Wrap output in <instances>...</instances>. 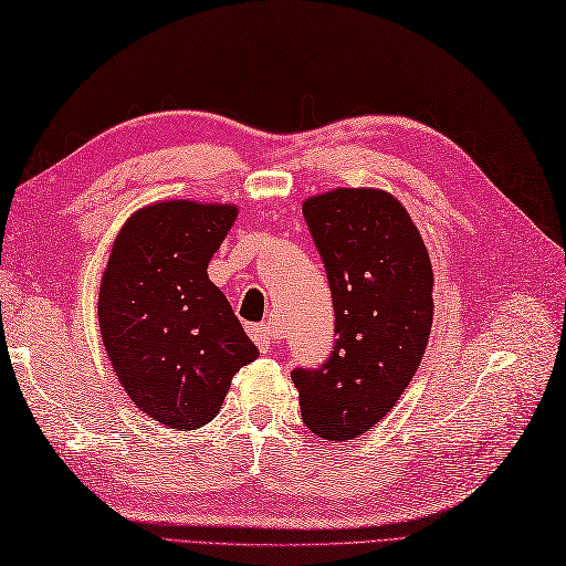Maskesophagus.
Segmentation results:
<instances>
[{"label":"esophagus","mask_w":566,"mask_h":566,"mask_svg":"<svg viewBox=\"0 0 566 566\" xmlns=\"http://www.w3.org/2000/svg\"><path fill=\"white\" fill-rule=\"evenodd\" d=\"M250 335L252 340L258 343V347L262 353H272L274 347V333L270 326H250Z\"/></svg>","instance_id":"1"}]
</instances>
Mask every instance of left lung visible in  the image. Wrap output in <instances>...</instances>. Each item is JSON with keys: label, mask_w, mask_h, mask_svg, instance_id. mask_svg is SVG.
<instances>
[{"label": "left lung", "mask_w": 566, "mask_h": 566, "mask_svg": "<svg viewBox=\"0 0 566 566\" xmlns=\"http://www.w3.org/2000/svg\"><path fill=\"white\" fill-rule=\"evenodd\" d=\"M304 216L326 264L335 345L326 365L294 369L302 418L323 440L375 428L401 399L432 328V264L403 203L375 187L308 197Z\"/></svg>", "instance_id": "obj_1"}]
</instances>
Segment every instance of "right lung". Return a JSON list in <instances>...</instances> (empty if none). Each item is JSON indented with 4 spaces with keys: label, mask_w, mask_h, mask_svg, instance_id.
<instances>
[{
    "label": "right lung",
    "mask_w": 566,
    "mask_h": 566,
    "mask_svg": "<svg viewBox=\"0 0 566 566\" xmlns=\"http://www.w3.org/2000/svg\"><path fill=\"white\" fill-rule=\"evenodd\" d=\"M235 216V203L153 201L128 216L102 274L104 350L128 399L167 428L207 426L260 355L207 272Z\"/></svg>",
    "instance_id": "1"
}]
</instances>
